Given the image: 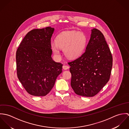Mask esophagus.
Here are the masks:
<instances>
[{"label": "esophagus", "instance_id": "esophagus-1", "mask_svg": "<svg viewBox=\"0 0 129 129\" xmlns=\"http://www.w3.org/2000/svg\"><path fill=\"white\" fill-rule=\"evenodd\" d=\"M69 68H70L69 66H67V65H64V66H62V69H63V70H67L69 69Z\"/></svg>", "mask_w": 129, "mask_h": 129}]
</instances>
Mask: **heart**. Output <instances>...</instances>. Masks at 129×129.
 <instances>
[{
    "label": "heart",
    "mask_w": 129,
    "mask_h": 129,
    "mask_svg": "<svg viewBox=\"0 0 129 129\" xmlns=\"http://www.w3.org/2000/svg\"><path fill=\"white\" fill-rule=\"evenodd\" d=\"M86 37L81 32L75 31H64L56 38V42L51 43L54 54L60 55V48L63 49V53L68 58L74 59L81 55L86 46Z\"/></svg>",
    "instance_id": "obj_1"
}]
</instances>
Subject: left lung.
<instances>
[{
    "label": "left lung",
    "instance_id": "1",
    "mask_svg": "<svg viewBox=\"0 0 129 129\" xmlns=\"http://www.w3.org/2000/svg\"><path fill=\"white\" fill-rule=\"evenodd\" d=\"M112 56L104 35L98 29L91 34L84 53L68 62L72 74L71 86L79 95L92 97L97 94L110 79Z\"/></svg>",
    "mask_w": 129,
    "mask_h": 129
}]
</instances>
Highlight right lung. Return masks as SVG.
<instances>
[{
	"label": "right lung",
	"instance_id": "add662e5",
	"mask_svg": "<svg viewBox=\"0 0 129 129\" xmlns=\"http://www.w3.org/2000/svg\"><path fill=\"white\" fill-rule=\"evenodd\" d=\"M55 29H33L23 38L16 55L19 81L30 94L44 96L52 90L62 64L53 60L51 38Z\"/></svg>",
	"mask_w": 129,
	"mask_h": 129
}]
</instances>
